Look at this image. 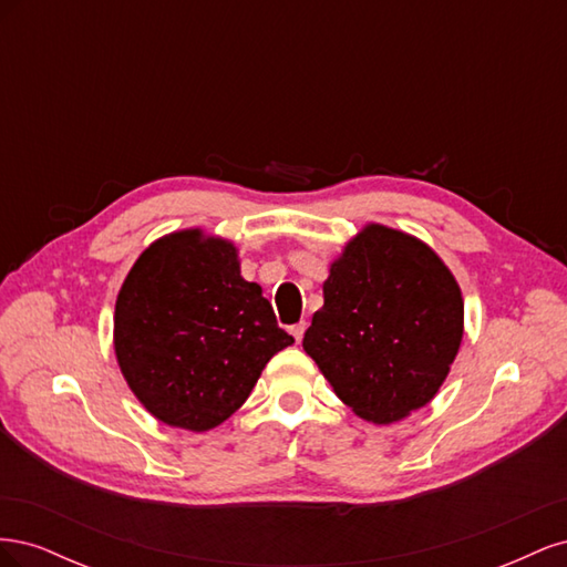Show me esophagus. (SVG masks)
Returning a JSON list of instances; mask_svg holds the SVG:
<instances>
[{
    "instance_id": "1",
    "label": "esophagus",
    "mask_w": 567,
    "mask_h": 567,
    "mask_svg": "<svg viewBox=\"0 0 567 567\" xmlns=\"http://www.w3.org/2000/svg\"><path fill=\"white\" fill-rule=\"evenodd\" d=\"M305 329H307V323H305V321H300V323H296V326H290V333H293L296 342H300V340H302Z\"/></svg>"
}]
</instances>
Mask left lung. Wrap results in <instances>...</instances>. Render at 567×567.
Returning a JSON list of instances; mask_svg holds the SVG:
<instances>
[{
  "instance_id": "1",
  "label": "left lung",
  "mask_w": 567,
  "mask_h": 567,
  "mask_svg": "<svg viewBox=\"0 0 567 567\" xmlns=\"http://www.w3.org/2000/svg\"><path fill=\"white\" fill-rule=\"evenodd\" d=\"M463 338V298L421 238L367 225L331 262L302 348L359 419L388 425L431 402Z\"/></svg>"
}]
</instances>
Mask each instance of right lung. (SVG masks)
<instances>
[{
	"instance_id": "right-lung-1",
	"label": "right lung",
	"mask_w": 567,
	"mask_h": 567,
	"mask_svg": "<svg viewBox=\"0 0 567 567\" xmlns=\"http://www.w3.org/2000/svg\"><path fill=\"white\" fill-rule=\"evenodd\" d=\"M293 342L262 288L241 277L236 246L203 229L153 241L115 300L120 371L151 416L184 431L225 423Z\"/></svg>"
}]
</instances>
